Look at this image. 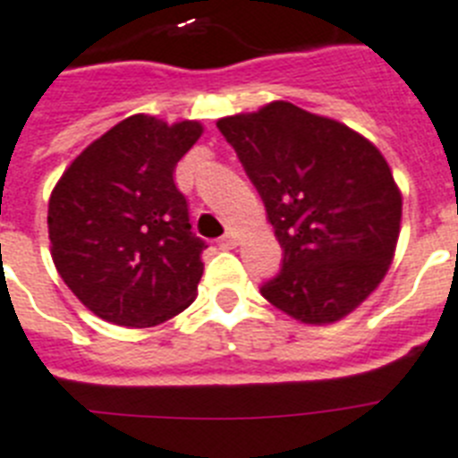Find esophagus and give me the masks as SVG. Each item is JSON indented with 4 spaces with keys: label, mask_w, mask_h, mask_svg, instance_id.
Instances as JSON below:
<instances>
[{
    "label": "esophagus",
    "mask_w": 458,
    "mask_h": 458,
    "mask_svg": "<svg viewBox=\"0 0 458 458\" xmlns=\"http://www.w3.org/2000/svg\"><path fill=\"white\" fill-rule=\"evenodd\" d=\"M218 247L221 249H235L237 247V235L235 233H225V235L218 240Z\"/></svg>",
    "instance_id": "34e87169"
}]
</instances>
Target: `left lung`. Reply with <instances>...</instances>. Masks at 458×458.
Returning a JSON list of instances; mask_svg holds the SVG:
<instances>
[{
	"label": "left lung",
	"mask_w": 458,
	"mask_h": 458,
	"mask_svg": "<svg viewBox=\"0 0 458 458\" xmlns=\"http://www.w3.org/2000/svg\"><path fill=\"white\" fill-rule=\"evenodd\" d=\"M284 249L265 301L302 324H333L379 286L403 199L377 146L291 102L221 118Z\"/></svg>",
	"instance_id": "obj_1"
}]
</instances>
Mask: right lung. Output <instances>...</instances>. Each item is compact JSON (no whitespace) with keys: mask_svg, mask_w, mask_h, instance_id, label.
Instances as JSON below:
<instances>
[{"mask_svg":"<svg viewBox=\"0 0 458 458\" xmlns=\"http://www.w3.org/2000/svg\"><path fill=\"white\" fill-rule=\"evenodd\" d=\"M202 125L130 116L69 165L48 202L57 272L109 324L148 328L183 312L202 276L174 167Z\"/></svg>","mask_w":458,"mask_h":458,"instance_id":"obj_1","label":"right lung"}]
</instances>
